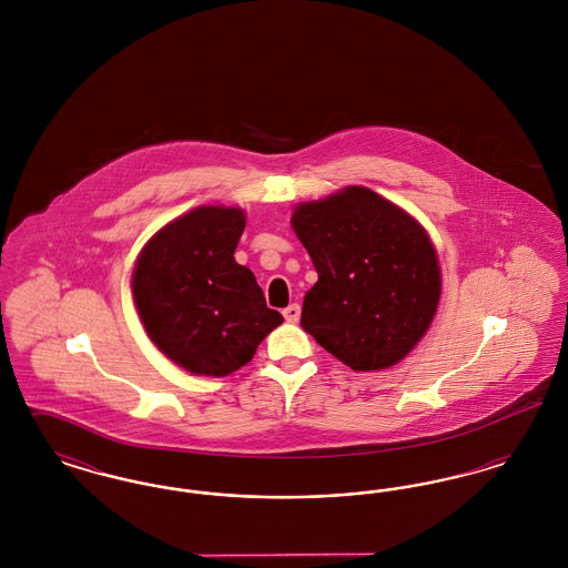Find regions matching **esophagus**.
<instances>
[{"mask_svg": "<svg viewBox=\"0 0 568 568\" xmlns=\"http://www.w3.org/2000/svg\"><path fill=\"white\" fill-rule=\"evenodd\" d=\"M283 317L290 322V324H296L300 320V306L297 304H290L287 308H283Z\"/></svg>", "mask_w": 568, "mask_h": 568, "instance_id": "34e87169", "label": "esophagus"}]
</instances>
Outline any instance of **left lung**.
<instances>
[{
	"instance_id": "left-lung-1",
	"label": "left lung",
	"mask_w": 568,
	"mask_h": 568,
	"mask_svg": "<svg viewBox=\"0 0 568 568\" xmlns=\"http://www.w3.org/2000/svg\"><path fill=\"white\" fill-rule=\"evenodd\" d=\"M292 227L320 281L300 325L353 371L398 364L433 324L440 268L426 230L366 187L297 204Z\"/></svg>"
}]
</instances>
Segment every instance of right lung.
<instances>
[{
	"mask_svg": "<svg viewBox=\"0 0 568 568\" xmlns=\"http://www.w3.org/2000/svg\"><path fill=\"white\" fill-rule=\"evenodd\" d=\"M244 225L241 209H193L163 225L135 262L132 292L149 338L193 375L239 371L283 324L255 274L234 260Z\"/></svg>",
	"mask_w": 568,
	"mask_h": 568,
	"instance_id": "right-lung-1",
	"label": "right lung"
}]
</instances>
